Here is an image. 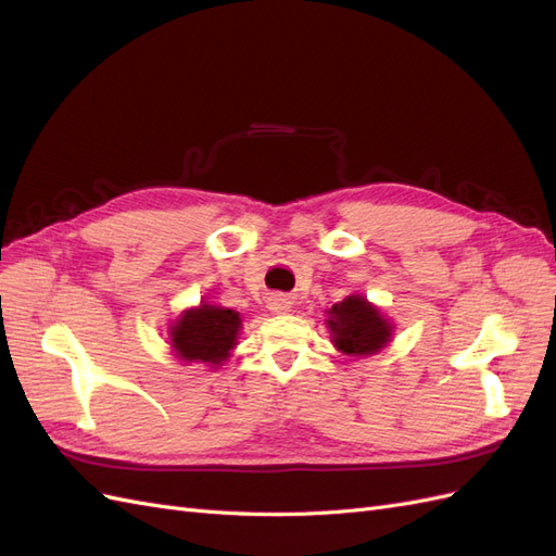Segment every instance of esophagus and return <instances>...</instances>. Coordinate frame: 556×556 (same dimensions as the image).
Wrapping results in <instances>:
<instances>
[{
    "label": "esophagus",
    "mask_w": 556,
    "mask_h": 556,
    "mask_svg": "<svg viewBox=\"0 0 556 556\" xmlns=\"http://www.w3.org/2000/svg\"><path fill=\"white\" fill-rule=\"evenodd\" d=\"M268 308H271L274 313H288L292 308V299L285 294H274L271 299H268Z\"/></svg>",
    "instance_id": "34e87169"
}]
</instances>
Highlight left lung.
Masks as SVG:
<instances>
[{"mask_svg": "<svg viewBox=\"0 0 556 556\" xmlns=\"http://www.w3.org/2000/svg\"><path fill=\"white\" fill-rule=\"evenodd\" d=\"M333 348L350 357L378 355L392 341L394 323L362 294H350L327 311Z\"/></svg>", "mask_w": 556, "mask_h": 556, "instance_id": "obj_1", "label": "left lung"}]
</instances>
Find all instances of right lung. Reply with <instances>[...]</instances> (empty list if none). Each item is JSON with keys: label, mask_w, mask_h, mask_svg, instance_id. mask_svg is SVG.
<instances>
[{"label": "right lung", "mask_w": 556, "mask_h": 556, "mask_svg": "<svg viewBox=\"0 0 556 556\" xmlns=\"http://www.w3.org/2000/svg\"><path fill=\"white\" fill-rule=\"evenodd\" d=\"M241 327L243 319L237 311L201 301L199 306L185 308L166 333L178 362L220 368L237 348Z\"/></svg>", "instance_id": "obj_1"}]
</instances>
